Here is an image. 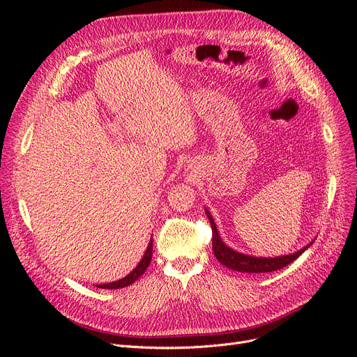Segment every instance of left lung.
Instances as JSON below:
<instances>
[{
  "instance_id": "1",
  "label": "left lung",
  "mask_w": 357,
  "mask_h": 357,
  "mask_svg": "<svg viewBox=\"0 0 357 357\" xmlns=\"http://www.w3.org/2000/svg\"><path fill=\"white\" fill-rule=\"evenodd\" d=\"M211 229H213V252L217 257V260L220 261L221 265H224L229 269L237 271V272H248V273H265V272H273V271H279L285 268L287 265L292 264V261L301 256L308 248L305 246L304 249L298 250L296 253L292 255H287V256H279V257H253V256H248L243 255L238 252H234L233 249H230L229 246H226L222 243L221 237L218 236L215 222L211 217V214L207 211Z\"/></svg>"
}]
</instances>
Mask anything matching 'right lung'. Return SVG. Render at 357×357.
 <instances>
[{"mask_svg": "<svg viewBox=\"0 0 357 357\" xmlns=\"http://www.w3.org/2000/svg\"><path fill=\"white\" fill-rule=\"evenodd\" d=\"M152 248H153V240H150L149 246L146 249V253L144 256L142 257L140 264L133 269V272H130L127 276H124L123 279L120 280H116V282H111V284H104V285H97L98 288H102V289H120V288H124V287H128L133 282H136V280L144 273V271L149 268L150 265V260H152Z\"/></svg>", "mask_w": 357, "mask_h": 357, "instance_id": "add662e5", "label": "right lung"}]
</instances>
